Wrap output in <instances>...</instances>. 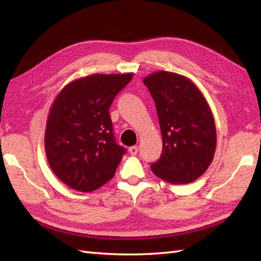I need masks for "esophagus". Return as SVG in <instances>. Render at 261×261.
Segmentation results:
<instances>
[{
  "mask_svg": "<svg viewBox=\"0 0 261 261\" xmlns=\"http://www.w3.org/2000/svg\"><path fill=\"white\" fill-rule=\"evenodd\" d=\"M128 151H129V153H130L132 155H136V154H137V152H138V147H137V146L129 147Z\"/></svg>",
  "mask_w": 261,
  "mask_h": 261,
  "instance_id": "obj_1",
  "label": "esophagus"
}]
</instances>
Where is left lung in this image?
I'll list each match as a JSON object with an SVG mask.
<instances>
[{
  "label": "left lung",
  "instance_id": "obj_1",
  "mask_svg": "<svg viewBox=\"0 0 261 261\" xmlns=\"http://www.w3.org/2000/svg\"><path fill=\"white\" fill-rule=\"evenodd\" d=\"M154 100L162 134L153 174L171 184H187L209 168L217 147L215 118L201 91L188 78L155 72L144 78Z\"/></svg>",
  "mask_w": 261,
  "mask_h": 261
}]
</instances>
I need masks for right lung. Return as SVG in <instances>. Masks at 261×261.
I'll return each mask as SVG.
<instances>
[{
    "instance_id": "obj_1",
    "label": "right lung",
    "mask_w": 261,
    "mask_h": 261,
    "mask_svg": "<svg viewBox=\"0 0 261 261\" xmlns=\"http://www.w3.org/2000/svg\"><path fill=\"white\" fill-rule=\"evenodd\" d=\"M133 78L93 74L62 89L46 121L44 147L54 174L80 192H92L111 179L126 149L116 144L109 109Z\"/></svg>"
}]
</instances>
